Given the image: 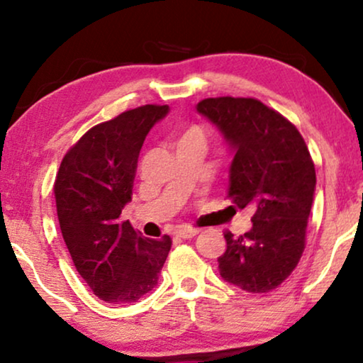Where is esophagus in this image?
<instances>
[{
	"instance_id": "esophagus-1",
	"label": "esophagus",
	"mask_w": 363,
	"mask_h": 363,
	"mask_svg": "<svg viewBox=\"0 0 363 363\" xmlns=\"http://www.w3.org/2000/svg\"><path fill=\"white\" fill-rule=\"evenodd\" d=\"M175 235L178 238H182V240H188V238L196 236L198 230H195V228H178V230L175 231Z\"/></svg>"
}]
</instances>
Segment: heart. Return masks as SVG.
Returning <instances> with one entry per match:
<instances>
[{
    "mask_svg": "<svg viewBox=\"0 0 363 363\" xmlns=\"http://www.w3.org/2000/svg\"><path fill=\"white\" fill-rule=\"evenodd\" d=\"M186 142H196V143H205V133L200 127H190L186 130H183L182 133H178L175 138V145H180V143H186Z\"/></svg>",
    "mask_w": 363,
    "mask_h": 363,
    "instance_id": "obj_1",
    "label": "heart"
}]
</instances>
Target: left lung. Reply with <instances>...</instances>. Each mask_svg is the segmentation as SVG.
Listing matches in <instances>:
<instances>
[{"mask_svg":"<svg viewBox=\"0 0 363 363\" xmlns=\"http://www.w3.org/2000/svg\"><path fill=\"white\" fill-rule=\"evenodd\" d=\"M233 153L228 198L255 210L251 230L225 233L218 269L246 292L276 289L299 262L315 191V168L292 123L256 99L216 97L198 102Z\"/></svg>","mask_w":363,"mask_h":363,"instance_id":"obj_1","label":"left lung"}]
</instances>
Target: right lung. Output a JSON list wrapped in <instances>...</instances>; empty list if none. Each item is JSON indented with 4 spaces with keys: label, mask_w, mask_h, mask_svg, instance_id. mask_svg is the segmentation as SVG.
Segmentation results:
<instances>
[{
    "label": "right lung",
    "mask_w": 363,
    "mask_h": 363,
    "mask_svg": "<svg viewBox=\"0 0 363 363\" xmlns=\"http://www.w3.org/2000/svg\"><path fill=\"white\" fill-rule=\"evenodd\" d=\"M168 106H143L84 133L59 167L54 195L74 266L99 299L135 302L157 286L172 240H150L121 221L132 200L137 160L147 133Z\"/></svg>",
    "instance_id": "1"
}]
</instances>
